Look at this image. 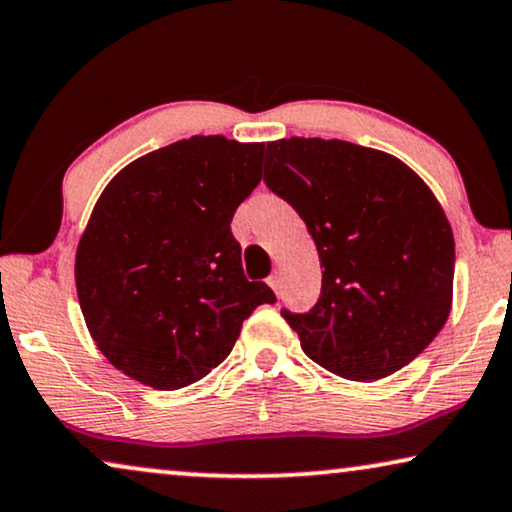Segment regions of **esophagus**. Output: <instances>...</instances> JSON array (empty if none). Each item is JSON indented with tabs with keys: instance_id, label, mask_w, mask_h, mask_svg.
Wrapping results in <instances>:
<instances>
[{
	"instance_id": "obj_1",
	"label": "esophagus",
	"mask_w": 512,
	"mask_h": 512,
	"mask_svg": "<svg viewBox=\"0 0 512 512\" xmlns=\"http://www.w3.org/2000/svg\"><path fill=\"white\" fill-rule=\"evenodd\" d=\"M268 284H270V289H272V291L279 293V286H282V282H279V275H277V272H272V275L268 277Z\"/></svg>"
}]
</instances>
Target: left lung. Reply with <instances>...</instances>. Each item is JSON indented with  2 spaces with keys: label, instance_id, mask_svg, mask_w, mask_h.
<instances>
[{
  "label": "left lung",
  "instance_id": "1",
  "mask_svg": "<svg viewBox=\"0 0 512 512\" xmlns=\"http://www.w3.org/2000/svg\"><path fill=\"white\" fill-rule=\"evenodd\" d=\"M265 184L305 221L321 296L282 310L300 347L347 380H380L424 352L450 317L454 237L431 188L401 160L342 139L265 149Z\"/></svg>",
  "mask_w": 512,
  "mask_h": 512
}]
</instances>
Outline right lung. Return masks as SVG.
<instances>
[{"label": "right lung", "instance_id": "1", "mask_svg": "<svg viewBox=\"0 0 512 512\" xmlns=\"http://www.w3.org/2000/svg\"><path fill=\"white\" fill-rule=\"evenodd\" d=\"M263 151L195 135L137 158L102 191L76 249V293L95 345L132 380L160 391L202 380L242 321L277 300L244 277L230 233Z\"/></svg>", "mask_w": 512, "mask_h": 512}]
</instances>
